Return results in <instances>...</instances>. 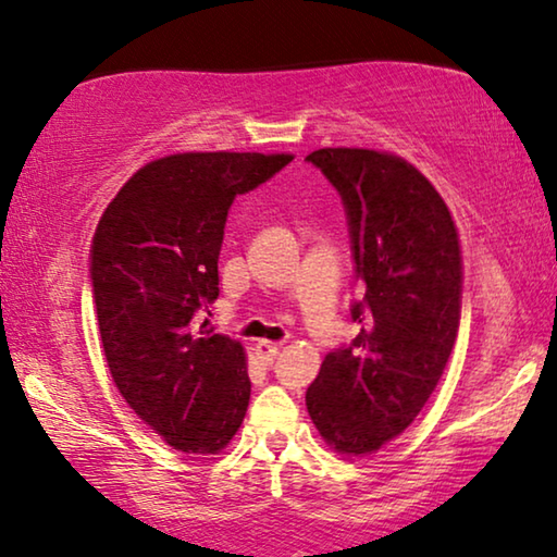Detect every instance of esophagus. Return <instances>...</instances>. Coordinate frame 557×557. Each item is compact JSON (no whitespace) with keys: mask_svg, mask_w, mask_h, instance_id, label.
Returning a JSON list of instances; mask_svg holds the SVG:
<instances>
[{"mask_svg":"<svg viewBox=\"0 0 557 557\" xmlns=\"http://www.w3.org/2000/svg\"><path fill=\"white\" fill-rule=\"evenodd\" d=\"M278 349H281V345H276V342H265V339L256 342V355H258V360L265 362V364H271L273 360H276Z\"/></svg>","mask_w":557,"mask_h":557,"instance_id":"esophagus-1","label":"esophagus"}]
</instances>
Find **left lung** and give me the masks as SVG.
<instances>
[{
  "instance_id": "1",
  "label": "left lung",
  "mask_w": 557,
  "mask_h": 557,
  "mask_svg": "<svg viewBox=\"0 0 557 557\" xmlns=\"http://www.w3.org/2000/svg\"><path fill=\"white\" fill-rule=\"evenodd\" d=\"M347 208L360 334L324 357L307 410L324 444L375 454L398 438L436 391L461 322L459 231L438 189L391 151L324 147L307 157Z\"/></svg>"
}]
</instances>
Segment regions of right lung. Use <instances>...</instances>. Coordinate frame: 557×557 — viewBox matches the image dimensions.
Segmentation results:
<instances>
[{"instance_id":"obj_1","label":"right lung","mask_w":557,"mask_h":557,"mask_svg":"<svg viewBox=\"0 0 557 557\" xmlns=\"http://www.w3.org/2000/svg\"><path fill=\"white\" fill-rule=\"evenodd\" d=\"M294 154L182 151L134 172L103 210L88 278L106 362L128 408L164 444L220 454L250 400L246 349L197 330L218 299V256L235 195Z\"/></svg>"}]
</instances>
